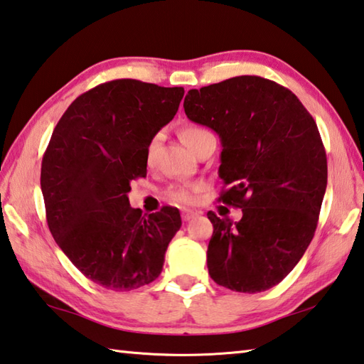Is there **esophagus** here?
<instances>
[{"instance_id":"1","label":"esophagus","mask_w":364,"mask_h":364,"mask_svg":"<svg viewBox=\"0 0 364 364\" xmlns=\"http://www.w3.org/2000/svg\"><path fill=\"white\" fill-rule=\"evenodd\" d=\"M196 216H197V213L192 211V210H183L181 211V219L186 220V223H188V220H191V219H194Z\"/></svg>"}]
</instances>
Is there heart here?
<instances>
[{
  "label": "heart",
  "instance_id": "1",
  "mask_svg": "<svg viewBox=\"0 0 364 364\" xmlns=\"http://www.w3.org/2000/svg\"><path fill=\"white\" fill-rule=\"evenodd\" d=\"M211 132L206 129V127L200 126V124H196V123H188L181 127L180 131V137L183 140V144L186 145L191 151L194 149V146L198 144V141L206 139V137H211ZM154 145V141L151 145H149V151H151V148ZM194 194L196 191L192 188H186V186H173L170 188L167 196L170 200H173L180 205H191L194 202Z\"/></svg>",
  "mask_w": 364,
  "mask_h": 364
}]
</instances>
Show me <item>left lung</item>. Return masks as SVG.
Segmentation results:
<instances>
[{
	"mask_svg": "<svg viewBox=\"0 0 364 364\" xmlns=\"http://www.w3.org/2000/svg\"><path fill=\"white\" fill-rule=\"evenodd\" d=\"M184 112L218 132L219 200L243 211L238 223L208 213L211 279L243 294L274 287L317 229L328 168L314 118L290 90L257 75L189 90Z\"/></svg>",
	"mask_w": 364,
	"mask_h": 364,
	"instance_id": "8db88e82",
	"label": "left lung"
}]
</instances>
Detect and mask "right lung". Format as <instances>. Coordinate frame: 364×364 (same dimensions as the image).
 <instances>
[{
    "label": "right lung",
    "mask_w": 364,
    "mask_h": 364,
    "mask_svg": "<svg viewBox=\"0 0 364 364\" xmlns=\"http://www.w3.org/2000/svg\"><path fill=\"white\" fill-rule=\"evenodd\" d=\"M183 96L181 87L134 78L101 83L68 107L48 141L41 167L48 229L78 272L105 289L153 282L180 230L176 208L144 216L127 194L146 176L148 146Z\"/></svg>",
    "instance_id": "add662e5"
}]
</instances>
